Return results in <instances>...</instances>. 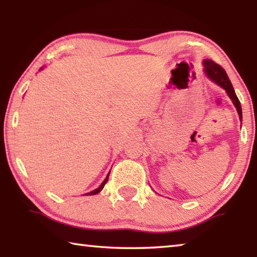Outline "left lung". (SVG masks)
Instances as JSON below:
<instances>
[{"label": "left lung", "instance_id": "1", "mask_svg": "<svg viewBox=\"0 0 257 257\" xmlns=\"http://www.w3.org/2000/svg\"><path fill=\"white\" fill-rule=\"evenodd\" d=\"M203 64H204V67H205V72L208 76V78L214 81L215 84H217L219 86L222 87V88H224L225 92L228 93L229 97L231 98V101L233 103V105L237 108L239 118H240V120H241L242 113H241L240 102H239L237 95H236V93H234L232 84H231V81L229 80L227 72L224 71V69L221 67L220 64L215 63L214 61H212V60H204Z\"/></svg>", "mask_w": 257, "mask_h": 257}]
</instances>
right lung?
Instances as JSON below:
<instances>
[{"label": "right lung", "instance_id": "right-lung-1", "mask_svg": "<svg viewBox=\"0 0 257 257\" xmlns=\"http://www.w3.org/2000/svg\"><path fill=\"white\" fill-rule=\"evenodd\" d=\"M108 175H110V173H108ZM108 175H107V177L105 178V180H104L103 182H102V185L98 187L97 189H95V190H93V191H90V193H88V194H86V195H95V194H98L99 191H101L102 189H103V187H104V185L106 184V181H107V179H108Z\"/></svg>", "mask_w": 257, "mask_h": 257}]
</instances>
